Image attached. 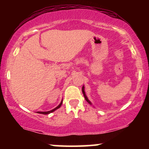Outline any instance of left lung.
I'll return each instance as SVG.
<instances>
[{
    "mask_svg": "<svg viewBox=\"0 0 149 149\" xmlns=\"http://www.w3.org/2000/svg\"><path fill=\"white\" fill-rule=\"evenodd\" d=\"M84 86H83V88H82V91H83V95H84V97H85V100L87 101V102H88L89 104H92V103L91 102H90V101H89V100L88 99V97H87V96H86V95H85V90H84Z\"/></svg>",
    "mask_w": 149,
    "mask_h": 149,
    "instance_id": "obj_1",
    "label": "left lung"
}]
</instances>
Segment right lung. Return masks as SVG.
<instances>
[{"mask_svg":"<svg viewBox=\"0 0 149 149\" xmlns=\"http://www.w3.org/2000/svg\"><path fill=\"white\" fill-rule=\"evenodd\" d=\"M62 102H63V100H61V103L59 104V105H58L57 107H56V108H54V109H52V110H51V111H38L37 113H40V114H45V115H47V114H49V113H52V112H53V111H55V110H57V109H59V108H60V107H61V104H62Z\"/></svg>","mask_w":149,"mask_h":149,"instance_id":"right-lung-1","label":"right lung"}]
</instances>
